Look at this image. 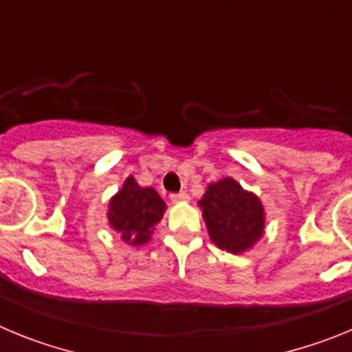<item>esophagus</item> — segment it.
<instances>
[{
    "label": "esophagus",
    "mask_w": 352,
    "mask_h": 352,
    "mask_svg": "<svg viewBox=\"0 0 352 352\" xmlns=\"http://www.w3.org/2000/svg\"><path fill=\"white\" fill-rule=\"evenodd\" d=\"M188 194H186V192H179V194H173L170 195V201H173V203H186V201H188Z\"/></svg>",
    "instance_id": "34e87169"
}]
</instances>
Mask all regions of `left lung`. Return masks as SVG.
Segmentation results:
<instances>
[{"mask_svg": "<svg viewBox=\"0 0 352 352\" xmlns=\"http://www.w3.org/2000/svg\"><path fill=\"white\" fill-rule=\"evenodd\" d=\"M199 206L210 239L229 254H243L263 238L266 226L263 203L236 179L210 183Z\"/></svg>", "mask_w": 352, "mask_h": 352, "instance_id": "obj_1", "label": "left lung"}]
</instances>
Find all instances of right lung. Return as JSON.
<instances>
[{
  "mask_svg": "<svg viewBox=\"0 0 352 352\" xmlns=\"http://www.w3.org/2000/svg\"><path fill=\"white\" fill-rule=\"evenodd\" d=\"M166 203L151 186H141L129 176L116 195L111 197L107 220L111 229L132 247H141L151 239L155 226L166 213Z\"/></svg>",
  "mask_w": 352,
  "mask_h": 352,
  "instance_id": "1",
  "label": "right lung"
}]
</instances>
